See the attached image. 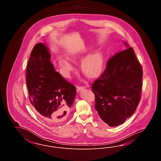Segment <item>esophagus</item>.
<instances>
[{
	"instance_id": "esophagus-1",
	"label": "esophagus",
	"mask_w": 161,
	"mask_h": 161,
	"mask_svg": "<svg viewBox=\"0 0 161 161\" xmlns=\"http://www.w3.org/2000/svg\"><path fill=\"white\" fill-rule=\"evenodd\" d=\"M76 89H77V92H79L80 91H81V90L85 89V87L84 86H77L76 87Z\"/></svg>"
}]
</instances>
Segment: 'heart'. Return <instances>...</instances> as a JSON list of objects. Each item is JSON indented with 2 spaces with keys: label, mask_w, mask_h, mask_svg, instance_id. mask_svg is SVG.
Instances as JSON below:
<instances>
[{
  "label": "heart",
  "mask_w": 161,
  "mask_h": 161,
  "mask_svg": "<svg viewBox=\"0 0 161 161\" xmlns=\"http://www.w3.org/2000/svg\"><path fill=\"white\" fill-rule=\"evenodd\" d=\"M83 55L81 50L76 49L69 51L67 57L70 60L76 61L81 58ZM58 66L63 70V74L65 77H69L70 72L73 70L72 65L67 58L59 55L56 58ZM81 70L85 75L90 78H93L99 75L103 67V57L100 52H94L88 54L81 63Z\"/></svg>",
  "instance_id": "1"
}]
</instances>
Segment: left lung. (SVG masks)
Masks as SVG:
<instances>
[{
	"mask_svg": "<svg viewBox=\"0 0 161 161\" xmlns=\"http://www.w3.org/2000/svg\"><path fill=\"white\" fill-rule=\"evenodd\" d=\"M124 43L127 49L108 60L103 74L92 85L95 109L110 127L124 123L141 100L142 69L134 50L127 42Z\"/></svg>",
	"mask_w": 161,
	"mask_h": 161,
	"instance_id": "obj_1",
	"label": "left lung"
}]
</instances>
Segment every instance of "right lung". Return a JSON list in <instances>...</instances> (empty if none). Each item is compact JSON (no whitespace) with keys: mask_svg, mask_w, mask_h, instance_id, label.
Instances as JSON below:
<instances>
[{"mask_svg":"<svg viewBox=\"0 0 161 161\" xmlns=\"http://www.w3.org/2000/svg\"><path fill=\"white\" fill-rule=\"evenodd\" d=\"M51 53L42 43L31 52L26 68L29 98L36 112L46 122L66 119L76 96L75 87L55 70Z\"/></svg>","mask_w":161,"mask_h":161,"instance_id":"obj_1","label":"right lung"}]
</instances>
